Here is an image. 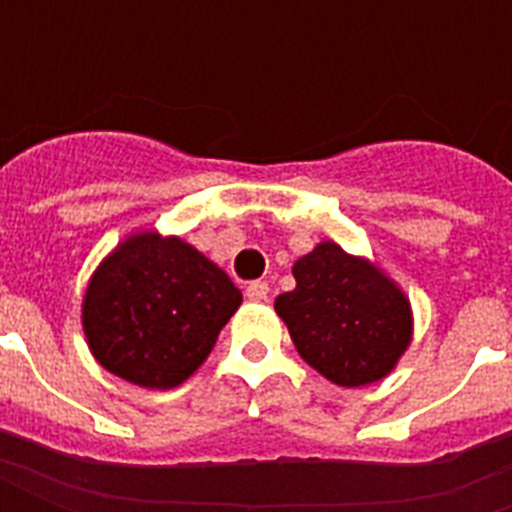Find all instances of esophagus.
I'll return each mask as SVG.
<instances>
[{"mask_svg": "<svg viewBox=\"0 0 512 512\" xmlns=\"http://www.w3.org/2000/svg\"><path fill=\"white\" fill-rule=\"evenodd\" d=\"M246 299L249 301H266L268 299V282H249V288H246Z\"/></svg>", "mask_w": 512, "mask_h": 512, "instance_id": "obj_1", "label": "esophagus"}]
</instances>
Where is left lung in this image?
<instances>
[{
  "label": "left lung",
  "mask_w": 512,
  "mask_h": 512,
  "mask_svg": "<svg viewBox=\"0 0 512 512\" xmlns=\"http://www.w3.org/2000/svg\"><path fill=\"white\" fill-rule=\"evenodd\" d=\"M296 288L274 301L299 356L337 386H365L392 373L411 343L403 290L365 257L323 241L293 266Z\"/></svg>",
  "instance_id": "obj_1"
}]
</instances>
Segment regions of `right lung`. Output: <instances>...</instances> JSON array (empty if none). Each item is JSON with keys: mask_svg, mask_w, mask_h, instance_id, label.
<instances>
[{"mask_svg": "<svg viewBox=\"0 0 512 512\" xmlns=\"http://www.w3.org/2000/svg\"><path fill=\"white\" fill-rule=\"evenodd\" d=\"M241 307L222 268L178 235H128L84 290L82 326L98 365L145 389L183 384Z\"/></svg>", "mask_w": 512, "mask_h": 512, "instance_id": "1", "label": "right lung"}]
</instances>
